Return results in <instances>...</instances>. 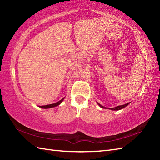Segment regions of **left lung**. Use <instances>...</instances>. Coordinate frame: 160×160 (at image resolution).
<instances>
[{"label": "left lung", "mask_w": 160, "mask_h": 160, "mask_svg": "<svg viewBox=\"0 0 160 160\" xmlns=\"http://www.w3.org/2000/svg\"><path fill=\"white\" fill-rule=\"evenodd\" d=\"M98 104L99 105V106L101 107V108H107V109H110L111 111H118V110H120V109H122V108H124V107H126L127 106H128V105L129 104L128 102L127 104H123V105H120V106H118V107H113V108H108V107H103L102 105H101L100 104H99L98 102H97Z\"/></svg>", "instance_id": "left-lung-1"}]
</instances>
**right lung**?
Wrapping results in <instances>:
<instances>
[{
  "mask_svg": "<svg viewBox=\"0 0 160 160\" xmlns=\"http://www.w3.org/2000/svg\"><path fill=\"white\" fill-rule=\"evenodd\" d=\"M64 99V98H62V100H60V101L57 102L56 103H53V104H48V105H45V106H40V108H53V107H56L57 106H58L61 103H62V102L63 101V100Z\"/></svg>",
  "mask_w": 160,
  "mask_h": 160,
  "instance_id": "add662e5",
  "label": "right lung"
}]
</instances>
